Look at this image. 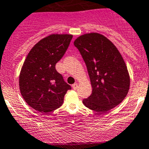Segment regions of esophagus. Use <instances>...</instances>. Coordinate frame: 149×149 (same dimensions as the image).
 Wrapping results in <instances>:
<instances>
[{"mask_svg":"<svg viewBox=\"0 0 149 149\" xmlns=\"http://www.w3.org/2000/svg\"><path fill=\"white\" fill-rule=\"evenodd\" d=\"M72 88H73V89L76 90V89H77V88H78V84H77V83H74V84L72 85Z\"/></svg>","mask_w":149,"mask_h":149,"instance_id":"34e87169","label":"esophagus"}]
</instances>
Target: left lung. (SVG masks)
Masks as SVG:
<instances>
[{
    "mask_svg": "<svg viewBox=\"0 0 149 149\" xmlns=\"http://www.w3.org/2000/svg\"><path fill=\"white\" fill-rule=\"evenodd\" d=\"M74 45L86 63L92 93L83 102L97 113H104L127 97L130 79L127 66L116 47L103 35L91 33L75 39Z\"/></svg>",
    "mask_w": 149,
    "mask_h": 149,
    "instance_id": "left-lung-1",
    "label": "left lung"
}]
</instances>
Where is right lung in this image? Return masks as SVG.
I'll list each match as a JSON object with an SVG mask.
<instances>
[{
    "mask_svg": "<svg viewBox=\"0 0 149 149\" xmlns=\"http://www.w3.org/2000/svg\"><path fill=\"white\" fill-rule=\"evenodd\" d=\"M72 35L52 34L36 43L25 58L19 77L21 94L27 104L39 113L60 107L72 88L56 71Z\"/></svg>",
    "mask_w": 149,
    "mask_h": 149,
    "instance_id": "obj_1",
    "label": "right lung"
}]
</instances>
